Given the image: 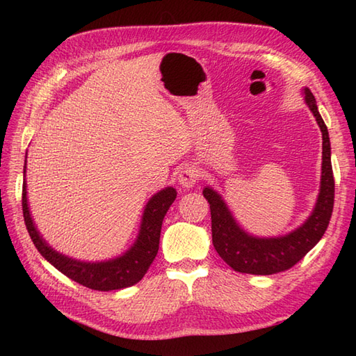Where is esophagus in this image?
I'll return each instance as SVG.
<instances>
[{"mask_svg": "<svg viewBox=\"0 0 356 356\" xmlns=\"http://www.w3.org/2000/svg\"><path fill=\"white\" fill-rule=\"evenodd\" d=\"M199 179H200V170L194 165H186L179 174V184H180V186L185 188V190H190V188H193L195 184L199 182Z\"/></svg>", "mask_w": 356, "mask_h": 356, "instance_id": "esophagus-1", "label": "esophagus"}]
</instances>
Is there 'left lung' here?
<instances>
[{
    "label": "left lung",
    "instance_id": "obj_1",
    "mask_svg": "<svg viewBox=\"0 0 356 356\" xmlns=\"http://www.w3.org/2000/svg\"><path fill=\"white\" fill-rule=\"evenodd\" d=\"M305 102L316 119L323 134V163L320 193L315 208L303 225L289 234L278 237H257L240 228L222 195L211 186L203 190V197L209 203L213 245L226 264L241 274L270 275L283 272L297 264L318 243L334 209L335 180L330 162V140L327 127L320 115L314 95L303 88Z\"/></svg>",
    "mask_w": 356,
    "mask_h": 356
}]
</instances>
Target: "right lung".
<instances>
[{
    "label": "right lung",
    "mask_w": 356,
    "mask_h": 356,
    "mask_svg": "<svg viewBox=\"0 0 356 356\" xmlns=\"http://www.w3.org/2000/svg\"><path fill=\"white\" fill-rule=\"evenodd\" d=\"M26 168L27 166L24 163L22 214H24L29 236L45 260L53 264L59 272H63L64 275L72 278L73 282L95 291H118L140 282L142 277L147 274L151 263L156 259L163 217L166 211L170 209L171 203L176 200L177 191L172 186L163 188L148 200L142 214L139 234L128 251H125L122 255L115 257V259L104 261H81L53 249L42 238L40 231L36 229L27 202Z\"/></svg>",
    "instance_id": "1"
}]
</instances>
